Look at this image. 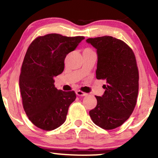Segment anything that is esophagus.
<instances>
[{
	"label": "esophagus",
	"mask_w": 158,
	"mask_h": 158,
	"mask_svg": "<svg viewBox=\"0 0 158 158\" xmlns=\"http://www.w3.org/2000/svg\"><path fill=\"white\" fill-rule=\"evenodd\" d=\"M76 94H77V96H85L87 94H86V93L83 92V91H81V90H77V92H76Z\"/></svg>",
	"instance_id": "esophagus-1"
}]
</instances>
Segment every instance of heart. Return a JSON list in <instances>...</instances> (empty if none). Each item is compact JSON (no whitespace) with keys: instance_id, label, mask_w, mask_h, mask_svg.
Wrapping results in <instances>:
<instances>
[{"instance_id":"1","label":"heart","mask_w":158,"mask_h":158,"mask_svg":"<svg viewBox=\"0 0 158 158\" xmlns=\"http://www.w3.org/2000/svg\"><path fill=\"white\" fill-rule=\"evenodd\" d=\"M87 49H88V48H87Z\"/></svg>"}]
</instances>
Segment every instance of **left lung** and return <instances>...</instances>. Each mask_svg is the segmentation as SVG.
<instances>
[{
  "label": "left lung",
  "instance_id": "obj_1",
  "mask_svg": "<svg viewBox=\"0 0 158 158\" xmlns=\"http://www.w3.org/2000/svg\"><path fill=\"white\" fill-rule=\"evenodd\" d=\"M97 49L96 79H105L102 96H96L97 104L89 112L96 125L104 130L120 127L135 107L139 73L133 51L127 43L110 37L88 38Z\"/></svg>",
  "mask_w": 158,
  "mask_h": 158
}]
</instances>
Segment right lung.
Segmentation results:
<instances>
[{
  "mask_svg": "<svg viewBox=\"0 0 158 158\" xmlns=\"http://www.w3.org/2000/svg\"><path fill=\"white\" fill-rule=\"evenodd\" d=\"M84 39L48 34L35 38L28 46L19 85L26 114L41 130H55L66 120L69 106L77 96L73 90H57L54 77L62 73L67 54Z\"/></svg>",
  "mask_w": 158,
  "mask_h": 158,
  "instance_id": "add662e5",
  "label": "right lung"
}]
</instances>
